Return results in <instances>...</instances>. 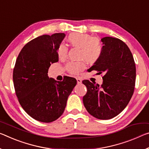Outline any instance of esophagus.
Returning a JSON list of instances; mask_svg holds the SVG:
<instances>
[{
  "mask_svg": "<svg viewBox=\"0 0 149 149\" xmlns=\"http://www.w3.org/2000/svg\"><path fill=\"white\" fill-rule=\"evenodd\" d=\"M76 79H77V84H81V82H82V80H81V79H80V78H79V77H77V78H76Z\"/></svg>",
  "mask_w": 149,
  "mask_h": 149,
  "instance_id": "34e87169",
  "label": "esophagus"
}]
</instances>
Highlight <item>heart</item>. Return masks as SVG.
<instances>
[{
	"label": "heart",
	"instance_id": "obj_1",
	"mask_svg": "<svg viewBox=\"0 0 149 149\" xmlns=\"http://www.w3.org/2000/svg\"><path fill=\"white\" fill-rule=\"evenodd\" d=\"M67 40L71 46L80 49L79 58L84 60L89 64H93L100 60L103 52V47L100 40L91 35L84 33L74 32L70 34ZM68 54V48L61 44L58 49V54L60 58H64ZM83 61L69 62L66 69L72 74H77L85 69Z\"/></svg>",
	"mask_w": 149,
	"mask_h": 149
}]
</instances>
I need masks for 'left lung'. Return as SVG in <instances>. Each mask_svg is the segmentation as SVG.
Masks as SVG:
<instances>
[{
	"label": "left lung",
	"mask_w": 149,
	"mask_h": 149,
	"mask_svg": "<svg viewBox=\"0 0 149 149\" xmlns=\"http://www.w3.org/2000/svg\"><path fill=\"white\" fill-rule=\"evenodd\" d=\"M103 52L97 62L89 69L103 73L101 85L82 81L87 89L83 97L89 114L99 119H110L119 115L128 105L133 95L136 68L129 47L121 40L104 37Z\"/></svg>",
	"instance_id": "1"
}]
</instances>
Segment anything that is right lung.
Returning a JSON list of instances; mask_svg holds the SVG:
<instances>
[{
    "label": "right lung",
    "mask_w": 149,
    "mask_h": 149,
    "mask_svg": "<svg viewBox=\"0 0 149 149\" xmlns=\"http://www.w3.org/2000/svg\"><path fill=\"white\" fill-rule=\"evenodd\" d=\"M64 33L42 35L23 47L13 70V82L20 105L37 121L50 123L64 111L76 79L65 76L62 81L48 77L52 63L58 62V49Z\"/></svg>",
    "instance_id": "1"
}]
</instances>
